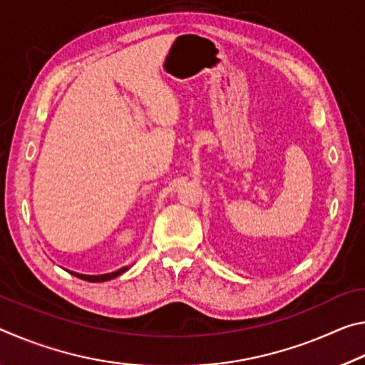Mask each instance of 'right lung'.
Returning <instances> with one entry per match:
<instances>
[{
  "instance_id": "1",
  "label": "right lung",
  "mask_w": 365,
  "mask_h": 365,
  "mask_svg": "<svg viewBox=\"0 0 365 365\" xmlns=\"http://www.w3.org/2000/svg\"><path fill=\"white\" fill-rule=\"evenodd\" d=\"M128 269V265H125V267H122V269H117V270H114V272H109V274H101V275H85V274H77V272H71L72 275H76V277H78V279H82V280H86V282H93V283H100V282H108V280H113V279H115V277H119V275H122L123 272H127Z\"/></svg>"
}]
</instances>
